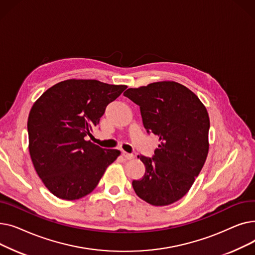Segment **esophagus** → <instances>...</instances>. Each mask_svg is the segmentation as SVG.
Returning <instances> with one entry per match:
<instances>
[{
    "instance_id": "34e87169",
    "label": "esophagus",
    "mask_w": 255,
    "mask_h": 255,
    "mask_svg": "<svg viewBox=\"0 0 255 255\" xmlns=\"http://www.w3.org/2000/svg\"><path fill=\"white\" fill-rule=\"evenodd\" d=\"M122 155L126 160H131L133 157H134V155H133V154H130V153H127V152H124V151L122 152Z\"/></svg>"
}]
</instances>
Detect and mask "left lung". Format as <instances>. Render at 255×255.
<instances>
[{
	"mask_svg": "<svg viewBox=\"0 0 255 255\" xmlns=\"http://www.w3.org/2000/svg\"><path fill=\"white\" fill-rule=\"evenodd\" d=\"M124 96L139 106L143 127L160 140L152 157L138 156L145 172L132 181L133 189L153 206L175 203L188 192L208 156L206 107L193 92L175 82L130 88Z\"/></svg>",
	"mask_w": 255,
	"mask_h": 255,
	"instance_id": "obj_1",
	"label": "left lung"
}]
</instances>
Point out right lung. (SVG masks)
Returning a JSON list of instances; mask_svg holds the SVG:
<instances>
[{"mask_svg": "<svg viewBox=\"0 0 255 255\" xmlns=\"http://www.w3.org/2000/svg\"><path fill=\"white\" fill-rule=\"evenodd\" d=\"M126 88L95 79H68L34 103L28 119L30 155L53 195L72 200L89 194L120 155L86 137L99 124L106 106Z\"/></svg>", "mask_w": 255, "mask_h": 255, "instance_id": "add662e5", "label": "right lung"}]
</instances>
